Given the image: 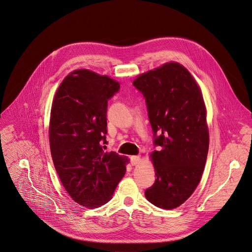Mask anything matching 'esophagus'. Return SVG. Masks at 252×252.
I'll return each instance as SVG.
<instances>
[{
	"label": "esophagus",
	"mask_w": 252,
	"mask_h": 252,
	"mask_svg": "<svg viewBox=\"0 0 252 252\" xmlns=\"http://www.w3.org/2000/svg\"><path fill=\"white\" fill-rule=\"evenodd\" d=\"M140 161H141V159H140L139 156H131V157H130V164H131L132 166L138 165V164L140 163Z\"/></svg>",
	"instance_id": "obj_1"
}]
</instances>
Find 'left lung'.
I'll list each match as a JSON object with an SVG mask.
<instances>
[{"label": "left lung", "instance_id": "left-lung-1", "mask_svg": "<svg viewBox=\"0 0 252 252\" xmlns=\"http://www.w3.org/2000/svg\"><path fill=\"white\" fill-rule=\"evenodd\" d=\"M132 85L145 99L157 147L151 154L157 179L145 196L157 207L177 208L198 186L207 159L209 132L201 91L178 63L143 73Z\"/></svg>", "mask_w": 252, "mask_h": 252}]
</instances>
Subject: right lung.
Instances as JSON below:
<instances>
[{"label":"right lung","mask_w":252,"mask_h":252,"mask_svg":"<svg viewBox=\"0 0 252 252\" xmlns=\"http://www.w3.org/2000/svg\"><path fill=\"white\" fill-rule=\"evenodd\" d=\"M119 82L88 69H77L55 95L49 128L51 154L59 178L71 198L87 208L112 199L126 174V157L107 144L108 101Z\"/></svg>","instance_id":"obj_1"}]
</instances>
